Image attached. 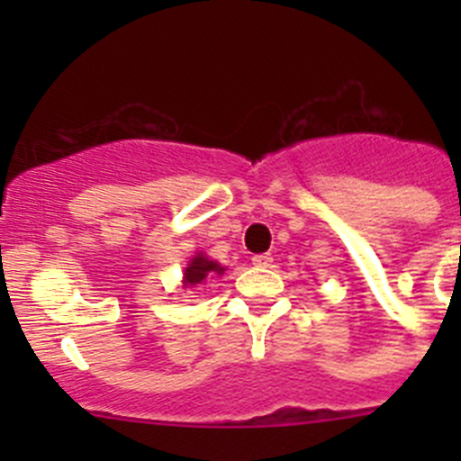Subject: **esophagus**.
<instances>
[{
    "label": "esophagus",
    "mask_w": 461,
    "mask_h": 461,
    "mask_svg": "<svg viewBox=\"0 0 461 461\" xmlns=\"http://www.w3.org/2000/svg\"><path fill=\"white\" fill-rule=\"evenodd\" d=\"M272 254H257V257L252 258V263L257 265V267H269L272 265Z\"/></svg>",
    "instance_id": "obj_1"
}]
</instances>
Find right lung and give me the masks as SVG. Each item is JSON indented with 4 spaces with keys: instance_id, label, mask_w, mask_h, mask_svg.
<instances>
[{
    "instance_id": "obj_1",
    "label": "right lung",
    "mask_w": 461,
    "mask_h": 461,
    "mask_svg": "<svg viewBox=\"0 0 461 461\" xmlns=\"http://www.w3.org/2000/svg\"><path fill=\"white\" fill-rule=\"evenodd\" d=\"M213 274H222L221 265L204 257H196L189 263V267L185 269V283L187 285H198V283H203L207 276H213Z\"/></svg>"
}]
</instances>
